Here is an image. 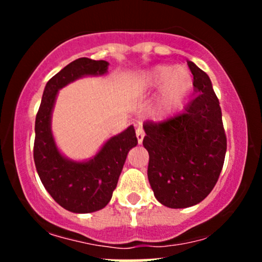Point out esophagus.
Segmentation results:
<instances>
[{
  "mask_svg": "<svg viewBox=\"0 0 262 262\" xmlns=\"http://www.w3.org/2000/svg\"><path fill=\"white\" fill-rule=\"evenodd\" d=\"M135 134H137V139H138V143L141 144V141L144 139V130L141 127H138L137 130H135Z\"/></svg>",
  "mask_w": 262,
  "mask_h": 262,
  "instance_id": "1",
  "label": "esophagus"
}]
</instances>
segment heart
<instances>
[{
    "mask_svg": "<svg viewBox=\"0 0 262 262\" xmlns=\"http://www.w3.org/2000/svg\"><path fill=\"white\" fill-rule=\"evenodd\" d=\"M139 86L144 93H154L159 90L152 104V114L156 118L165 119L186 103L193 91L194 79L186 66L159 64L141 74Z\"/></svg>",
    "mask_w": 262,
    "mask_h": 262,
    "instance_id": "1",
    "label": "heart"
}]
</instances>
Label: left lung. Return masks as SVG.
<instances>
[{
	"instance_id": "obj_1",
	"label": "left lung",
	"mask_w": 262,
	"mask_h": 262,
	"mask_svg": "<svg viewBox=\"0 0 262 262\" xmlns=\"http://www.w3.org/2000/svg\"><path fill=\"white\" fill-rule=\"evenodd\" d=\"M198 95L185 112L144 125L149 152L148 179L156 200L169 208H187L210 193L227 151L222 111L209 76L187 61Z\"/></svg>"
}]
</instances>
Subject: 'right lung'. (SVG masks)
I'll return each instance as SVG.
<instances>
[{
  "label": "right lung",
  "instance_id": "obj_1",
  "mask_svg": "<svg viewBox=\"0 0 262 262\" xmlns=\"http://www.w3.org/2000/svg\"><path fill=\"white\" fill-rule=\"evenodd\" d=\"M108 61L80 58L66 65L45 85L35 118L34 162L43 186L56 203L73 213L97 212L107 206L117 187L129 150L137 146L133 125L107 139L92 158L73 160L56 145L52 117L62 87L87 76H103Z\"/></svg>",
  "mask_w": 262,
  "mask_h": 262
}]
</instances>
